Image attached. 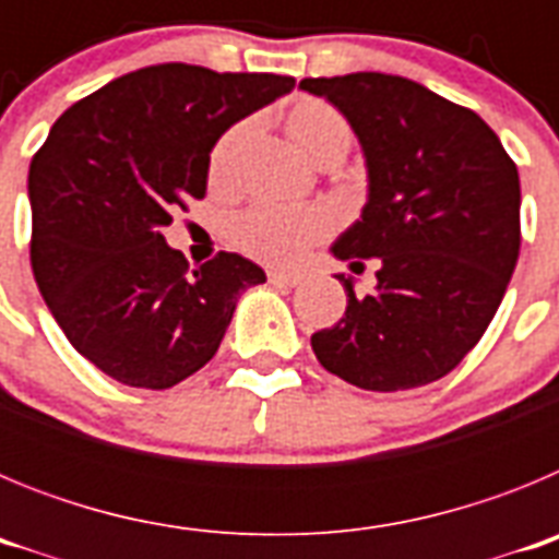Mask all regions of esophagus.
Returning a JSON list of instances; mask_svg holds the SVG:
<instances>
[{"label": "esophagus", "mask_w": 559, "mask_h": 559, "mask_svg": "<svg viewBox=\"0 0 559 559\" xmlns=\"http://www.w3.org/2000/svg\"><path fill=\"white\" fill-rule=\"evenodd\" d=\"M302 274H285V271H269V283L280 285V288H296L302 285Z\"/></svg>", "instance_id": "obj_1"}]
</instances>
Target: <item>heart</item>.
I'll use <instances>...</instances> for the list:
<instances>
[{
  "mask_svg": "<svg viewBox=\"0 0 559 559\" xmlns=\"http://www.w3.org/2000/svg\"><path fill=\"white\" fill-rule=\"evenodd\" d=\"M283 126L294 145L313 162L344 156L353 140L347 120L322 97H296L283 114ZM246 140V126H231L210 153V179L224 185ZM333 221L324 210H288V206L254 204L229 224L231 243L246 254L274 265H294L310 246L330 235Z\"/></svg>",
  "mask_w": 559,
  "mask_h": 559,
  "instance_id": "heart-1",
  "label": "heart"
}]
</instances>
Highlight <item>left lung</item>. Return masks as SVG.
<instances>
[{"label": "left lung", "mask_w": 559, "mask_h": 559, "mask_svg": "<svg viewBox=\"0 0 559 559\" xmlns=\"http://www.w3.org/2000/svg\"><path fill=\"white\" fill-rule=\"evenodd\" d=\"M333 103L367 159V204L333 243L358 274L374 257V294L310 335L328 372L367 392L445 378L501 305L521 251V181L501 140L471 108L400 75L305 78Z\"/></svg>", "instance_id": "8db88e82"}]
</instances>
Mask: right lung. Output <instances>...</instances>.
Here are the masks:
<instances>
[{
    "label": "right lung",
    "instance_id": "add662e5",
    "mask_svg": "<svg viewBox=\"0 0 559 559\" xmlns=\"http://www.w3.org/2000/svg\"><path fill=\"white\" fill-rule=\"evenodd\" d=\"M294 86L288 75L159 63L56 120L29 162V263L69 344L108 378L181 383L218 353L240 294L265 283L235 251L190 269L162 229L204 199L215 142Z\"/></svg>",
    "mask_w": 559,
    "mask_h": 559
}]
</instances>
